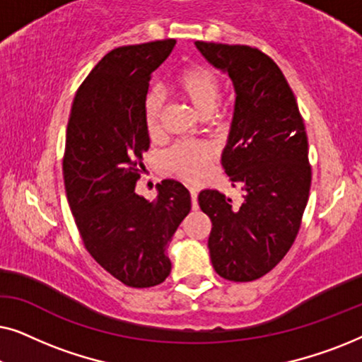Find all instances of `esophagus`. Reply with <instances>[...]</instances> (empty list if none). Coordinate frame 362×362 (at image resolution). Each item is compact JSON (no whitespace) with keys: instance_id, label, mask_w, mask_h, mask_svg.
Here are the masks:
<instances>
[{"instance_id":"obj_1","label":"esophagus","mask_w":362,"mask_h":362,"mask_svg":"<svg viewBox=\"0 0 362 362\" xmlns=\"http://www.w3.org/2000/svg\"><path fill=\"white\" fill-rule=\"evenodd\" d=\"M191 201H192V209H197V192L194 189H191Z\"/></svg>"}]
</instances>
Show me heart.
Segmentation results:
<instances>
[{
	"instance_id": "heart-1",
	"label": "heart",
	"mask_w": 362,
	"mask_h": 362,
	"mask_svg": "<svg viewBox=\"0 0 362 362\" xmlns=\"http://www.w3.org/2000/svg\"><path fill=\"white\" fill-rule=\"evenodd\" d=\"M175 90L202 117L217 110L221 97V78L204 66H189L177 74ZM163 102L158 93H148L143 102V120L150 138L161 135ZM214 158V148L204 141L177 143L166 153V165L177 177L196 182L204 177L207 165Z\"/></svg>"
}]
</instances>
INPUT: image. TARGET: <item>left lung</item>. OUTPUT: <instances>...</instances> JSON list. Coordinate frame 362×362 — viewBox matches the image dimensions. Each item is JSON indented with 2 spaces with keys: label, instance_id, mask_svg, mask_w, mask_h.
Segmentation results:
<instances>
[{
  "label": "left lung",
  "instance_id": "obj_1",
  "mask_svg": "<svg viewBox=\"0 0 362 362\" xmlns=\"http://www.w3.org/2000/svg\"><path fill=\"white\" fill-rule=\"evenodd\" d=\"M196 47L234 83L222 166L244 191L240 207L214 189L197 196L212 222L211 262L222 279L252 281L284 259L300 230L311 186L305 123L284 72L267 54L204 41Z\"/></svg>",
  "mask_w": 362,
  "mask_h": 362
}]
</instances>
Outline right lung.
I'll list each match as a JSON object with an SVG mask.
<instances>
[{
  "mask_svg": "<svg viewBox=\"0 0 362 362\" xmlns=\"http://www.w3.org/2000/svg\"><path fill=\"white\" fill-rule=\"evenodd\" d=\"M175 39L113 49L92 69L74 98L64 151V185L83 245L102 269L133 288L166 280V247L191 211L181 182L163 180L158 197L135 192L150 148L143 102L151 74Z\"/></svg>",
  "mask_w": 362,
  "mask_h": 362,
  "instance_id": "right-lung-1",
  "label": "right lung"
}]
</instances>
